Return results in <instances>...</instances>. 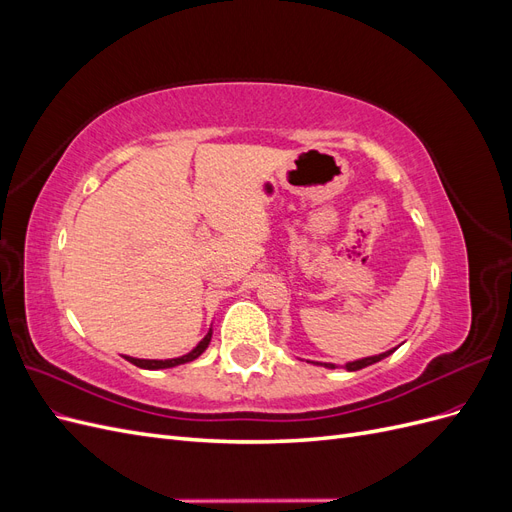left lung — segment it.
I'll return each mask as SVG.
<instances>
[{
  "instance_id": "obj_1",
  "label": "left lung",
  "mask_w": 512,
  "mask_h": 512,
  "mask_svg": "<svg viewBox=\"0 0 512 512\" xmlns=\"http://www.w3.org/2000/svg\"><path fill=\"white\" fill-rule=\"evenodd\" d=\"M395 350H397V348H393V350H386V352H382V354H374V356H365V359H356V361H348V363H344L342 367H344L346 371H359V369H363V367H369V365H374V363H378V361L386 359V356H391V354H393ZM314 365H320V367H327V369H335V367H339V365H335V363H314Z\"/></svg>"
}]
</instances>
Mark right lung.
<instances>
[{
  "label": "right lung",
  "instance_id": "add662e5",
  "mask_svg": "<svg viewBox=\"0 0 512 512\" xmlns=\"http://www.w3.org/2000/svg\"><path fill=\"white\" fill-rule=\"evenodd\" d=\"M211 335H213V329H209V333H207L203 339H200V342L196 344V348H192L188 354L177 356V359H164V361H160V359H136V356H123V359L130 361V363L136 365V367H141V369H168V367H177V365H183V363H190V361L198 359V356L209 348Z\"/></svg>",
  "mask_w": 512,
  "mask_h": 512
}]
</instances>
